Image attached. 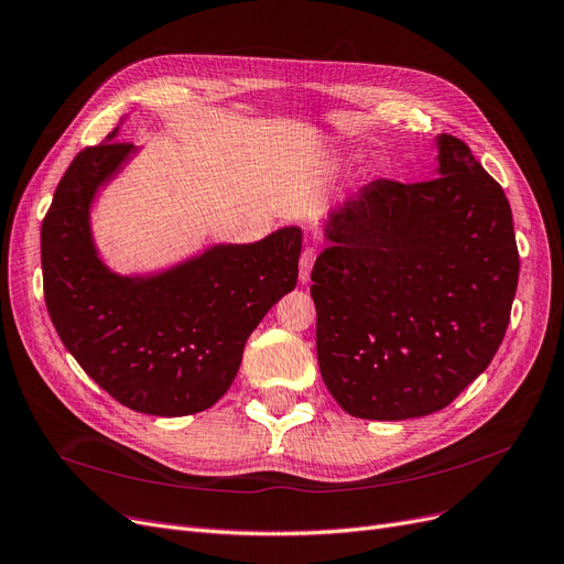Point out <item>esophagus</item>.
<instances>
[{
	"label": "esophagus",
	"instance_id": "34e87169",
	"mask_svg": "<svg viewBox=\"0 0 564 564\" xmlns=\"http://www.w3.org/2000/svg\"><path fill=\"white\" fill-rule=\"evenodd\" d=\"M314 259H317V247H305L301 254V280L303 282L310 280V270L314 265Z\"/></svg>",
	"mask_w": 564,
	"mask_h": 564
}]
</instances>
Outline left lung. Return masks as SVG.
Listing matches in <instances>:
<instances>
[{
	"label": "left lung",
	"instance_id": "obj_1",
	"mask_svg": "<svg viewBox=\"0 0 564 564\" xmlns=\"http://www.w3.org/2000/svg\"><path fill=\"white\" fill-rule=\"evenodd\" d=\"M437 177H379L330 215L312 268L324 384L358 419L440 412L502 345L518 284L505 189L452 133Z\"/></svg>",
	"mask_w": 564,
	"mask_h": 564
}]
</instances>
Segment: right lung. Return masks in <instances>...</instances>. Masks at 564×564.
<instances>
[{
    "mask_svg": "<svg viewBox=\"0 0 564 564\" xmlns=\"http://www.w3.org/2000/svg\"><path fill=\"white\" fill-rule=\"evenodd\" d=\"M116 131L76 154L43 217L46 307L78 366L124 408L204 412L229 391L247 337L296 286L303 234L286 227L252 245H217L154 278L110 273L93 245L89 204L133 152Z\"/></svg>",
    "mask_w": 564,
    "mask_h": 564,
    "instance_id": "1",
    "label": "right lung"
}]
</instances>
